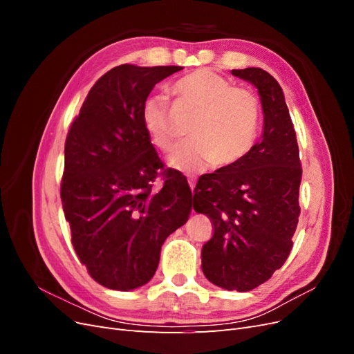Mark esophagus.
<instances>
[{"mask_svg":"<svg viewBox=\"0 0 354 354\" xmlns=\"http://www.w3.org/2000/svg\"><path fill=\"white\" fill-rule=\"evenodd\" d=\"M187 181H189V186H190L192 194H194V190H195V185H196V178H195V177H192V176H189V177H187Z\"/></svg>","mask_w":354,"mask_h":354,"instance_id":"1","label":"esophagus"}]
</instances>
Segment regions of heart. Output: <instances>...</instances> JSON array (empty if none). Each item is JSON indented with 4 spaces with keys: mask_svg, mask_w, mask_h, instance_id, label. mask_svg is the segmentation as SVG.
Here are the masks:
<instances>
[{
    "mask_svg": "<svg viewBox=\"0 0 354 354\" xmlns=\"http://www.w3.org/2000/svg\"><path fill=\"white\" fill-rule=\"evenodd\" d=\"M171 93L180 108L195 112L190 142L169 156V165L196 173L216 165L232 168L246 158L255 145L260 124V99L251 88L207 68L177 80ZM142 122L159 151L169 152L177 138L176 116L165 95L147 97L142 106Z\"/></svg>",
    "mask_w": 354,
    "mask_h": 354,
    "instance_id": "b5f03b06",
    "label": "heart"
}]
</instances>
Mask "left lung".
<instances>
[{
    "mask_svg": "<svg viewBox=\"0 0 354 354\" xmlns=\"http://www.w3.org/2000/svg\"><path fill=\"white\" fill-rule=\"evenodd\" d=\"M232 73L259 90L263 138L239 164L199 178L194 209L214 229L202 246L203 274L220 288L246 292L269 281L291 252L303 168L279 82L261 68Z\"/></svg>",
    "mask_w": 354,
    "mask_h": 354,
    "instance_id": "obj_1",
    "label": "left lung"
}]
</instances>
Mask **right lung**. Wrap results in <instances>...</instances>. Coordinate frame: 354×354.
<instances>
[{"label": "right lung", "mask_w": 354, "mask_h": 354, "mask_svg": "<svg viewBox=\"0 0 354 354\" xmlns=\"http://www.w3.org/2000/svg\"><path fill=\"white\" fill-rule=\"evenodd\" d=\"M181 69L125 63L108 71L66 136L60 196L71 242L88 274L109 289L151 281L160 246L189 217L187 180L165 168L142 122L155 84ZM158 176L163 189L155 192Z\"/></svg>", "instance_id": "right-lung-1"}]
</instances>
